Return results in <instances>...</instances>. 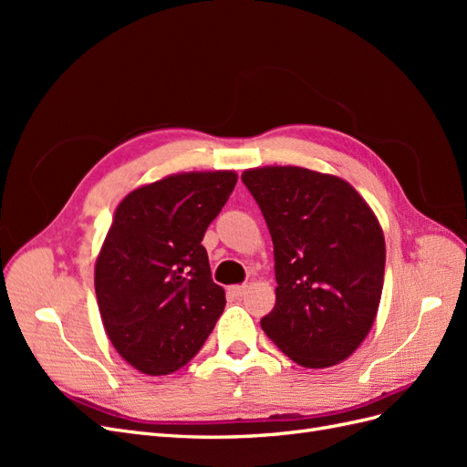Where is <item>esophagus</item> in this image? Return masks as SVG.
<instances>
[{"label": "esophagus", "mask_w": 467, "mask_h": 467, "mask_svg": "<svg viewBox=\"0 0 467 467\" xmlns=\"http://www.w3.org/2000/svg\"><path fill=\"white\" fill-rule=\"evenodd\" d=\"M245 292H247V285H235L228 288V294L232 298H242V296H245Z\"/></svg>", "instance_id": "1"}]
</instances>
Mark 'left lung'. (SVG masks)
<instances>
[{"label":"left lung","instance_id":"1","mask_svg":"<svg viewBox=\"0 0 467 467\" xmlns=\"http://www.w3.org/2000/svg\"><path fill=\"white\" fill-rule=\"evenodd\" d=\"M242 181L275 245L276 304L263 331L304 368L345 360L368 335L384 286L374 212L347 181L302 167L249 169Z\"/></svg>","mask_w":467,"mask_h":467}]
</instances>
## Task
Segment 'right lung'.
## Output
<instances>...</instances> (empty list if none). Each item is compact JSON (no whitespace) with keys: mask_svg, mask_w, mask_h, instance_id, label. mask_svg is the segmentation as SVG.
I'll return each mask as SVG.
<instances>
[{"mask_svg":"<svg viewBox=\"0 0 467 467\" xmlns=\"http://www.w3.org/2000/svg\"><path fill=\"white\" fill-rule=\"evenodd\" d=\"M235 182L234 171L171 175L119 204L95 265V294L112 347L136 370L182 368L220 319L225 296L202 237Z\"/></svg>","mask_w":467,"mask_h":467,"instance_id":"right-lung-1","label":"right lung"}]
</instances>
